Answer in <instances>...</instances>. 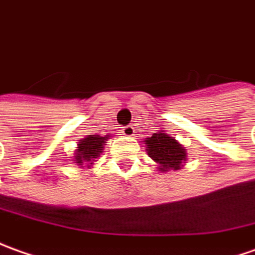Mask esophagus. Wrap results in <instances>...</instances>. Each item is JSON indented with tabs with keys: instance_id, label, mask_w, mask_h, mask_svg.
I'll list each match as a JSON object with an SVG mask.
<instances>
[{
	"instance_id": "1",
	"label": "esophagus",
	"mask_w": 255,
	"mask_h": 255,
	"mask_svg": "<svg viewBox=\"0 0 255 255\" xmlns=\"http://www.w3.org/2000/svg\"><path fill=\"white\" fill-rule=\"evenodd\" d=\"M121 132H123V135H126V136H132L135 132V129L132 126H127V127L121 128Z\"/></svg>"
}]
</instances>
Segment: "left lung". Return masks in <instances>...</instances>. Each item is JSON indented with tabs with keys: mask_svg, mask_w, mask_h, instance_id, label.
<instances>
[{
	"mask_svg": "<svg viewBox=\"0 0 255 255\" xmlns=\"http://www.w3.org/2000/svg\"><path fill=\"white\" fill-rule=\"evenodd\" d=\"M145 145L146 153L159 164L157 169L160 171L170 169L178 170L184 166L183 163H186L187 153L184 146L164 131H159L152 134L150 138H145Z\"/></svg>",
	"mask_w": 255,
	"mask_h": 255,
	"instance_id": "1",
	"label": "left lung"
}]
</instances>
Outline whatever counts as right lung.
Segmentation results:
<instances>
[{
	"label": "right lung",
	"mask_w": 255,
	"mask_h": 255,
	"mask_svg": "<svg viewBox=\"0 0 255 255\" xmlns=\"http://www.w3.org/2000/svg\"><path fill=\"white\" fill-rule=\"evenodd\" d=\"M107 139H109V135H106V136L88 135L86 138L78 142V149L75 150L71 162L77 163L79 167L92 166L93 162L102 155Z\"/></svg>",
	"instance_id": "obj_1"
}]
</instances>
